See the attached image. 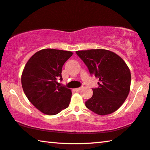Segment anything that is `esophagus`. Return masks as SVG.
<instances>
[{"mask_svg": "<svg viewBox=\"0 0 150 150\" xmlns=\"http://www.w3.org/2000/svg\"><path fill=\"white\" fill-rule=\"evenodd\" d=\"M82 89V88H75L74 90L75 91H80Z\"/></svg>", "mask_w": 150, "mask_h": 150, "instance_id": "34e87169", "label": "esophagus"}]
</instances>
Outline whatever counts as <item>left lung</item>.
Here are the masks:
<instances>
[{"label": "left lung", "mask_w": 150, "mask_h": 150, "mask_svg": "<svg viewBox=\"0 0 150 150\" xmlns=\"http://www.w3.org/2000/svg\"><path fill=\"white\" fill-rule=\"evenodd\" d=\"M91 75L99 79L93 96L86 102V106L99 115H106L117 110L130 91L131 72L121 57L104 49L76 51Z\"/></svg>", "instance_id": "obj_1"}]
</instances>
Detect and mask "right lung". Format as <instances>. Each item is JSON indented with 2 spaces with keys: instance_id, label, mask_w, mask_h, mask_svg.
<instances>
[{
  "instance_id": "obj_1",
  "label": "right lung",
  "mask_w": 150,
  "mask_h": 150,
  "mask_svg": "<svg viewBox=\"0 0 150 150\" xmlns=\"http://www.w3.org/2000/svg\"><path fill=\"white\" fill-rule=\"evenodd\" d=\"M71 51L46 48L29 59L21 75L26 97L35 108L47 115H55L67 108L72 95L70 89L59 87L63 64L73 55Z\"/></svg>"
}]
</instances>
